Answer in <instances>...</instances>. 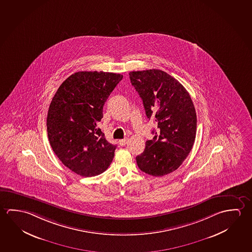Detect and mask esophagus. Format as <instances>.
<instances>
[{
	"label": "esophagus",
	"instance_id": "esophagus-1",
	"mask_svg": "<svg viewBox=\"0 0 252 252\" xmlns=\"http://www.w3.org/2000/svg\"><path fill=\"white\" fill-rule=\"evenodd\" d=\"M126 143H127V139H124V140H120V146H126Z\"/></svg>",
	"mask_w": 252,
	"mask_h": 252
}]
</instances>
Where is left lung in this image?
<instances>
[{
    "mask_svg": "<svg viewBox=\"0 0 252 252\" xmlns=\"http://www.w3.org/2000/svg\"><path fill=\"white\" fill-rule=\"evenodd\" d=\"M132 86L142 99L146 115L157 122L156 135L146 141L144 152L136 157L141 171L162 177L178 169L192 149L197 116L186 88L164 71H132Z\"/></svg>",
    "mask_w": 252,
    "mask_h": 252,
    "instance_id": "left-lung-1",
    "label": "left lung"
}]
</instances>
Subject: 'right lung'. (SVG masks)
I'll return each mask as SVG.
<instances>
[{
  "instance_id": "obj_1",
  "label": "right lung",
  "mask_w": 252,
  "mask_h": 252,
  "mask_svg": "<svg viewBox=\"0 0 252 252\" xmlns=\"http://www.w3.org/2000/svg\"><path fill=\"white\" fill-rule=\"evenodd\" d=\"M123 75L103 71L71 74L59 87L46 119L50 145L64 165L82 177L103 173L116 145L98 127L103 107Z\"/></svg>"
}]
</instances>
